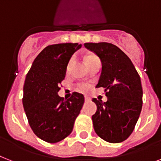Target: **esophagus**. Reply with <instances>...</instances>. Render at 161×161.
Segmentation results:
<instances>
[{
    "label": "esophagus",
    "mask_w": 161,
    "mask_h": 161,
    "mask_svg": "<svg viewBox=\"0 0 161 161\" xmlns=\"http://www.w3.org/2000/svg\"><path fill=\"white\" fill-rule=\"evenodd\" d=\"M90 101V97H88L87 96H85V102H89Z\"/></svg>",
    "instance_id": "esophagus-1"
}]
</instances>
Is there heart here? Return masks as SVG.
<instances>
[{"label": "heart", "mask_w": 161, "mask_h": 161, "mask_svg": "<svg viewBox=\"0 0 161 161\" xmlns=\"http://www.w3.org/2000/svg\"><path fill=\"white\" fill-rule=\"evenodd\" d=\"M96 58H97L95 54H87V55L86 56V58H85V63L89 62V61H91V60L96 59ZM86 87H87L86 85H81L80 86L81 89H85Z\"/></svg>", "instance_id": "b5f03b06"}]
</instances>
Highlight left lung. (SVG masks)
Listing matches in <instances>:
<instances>
[{
	"label": "left lung",
	"mask_w": 161,
	"mask_h": 161,
	"mask_svg": "<svg viewBox=\"0 0 161 161\" xmlns=\"http://www.w3.org/2000/svg\"><path fill=\"white\" fill-rule=\"evenodd\" d=\"M98 56L102 72L96 87H104L108 101L92 98L97 112L92 115L95 132L110 143H119L132 133L142 108V82L132 62L110 43H85Z\"/></svg>",
	"instance_id": "1"
}]
</instances>
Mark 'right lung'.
I'll list each match as a JSON object with an SVG mask.
<instances>
[{
    "instance_id": "obj_1",
    "label": "right lung",
    "mask_w": 161,
    "mask_h": 161,
    "mask_svg": "<svg viewBox=\"0 0 161 161\" xmlns=\"http://www.w3.org/2000/svg\"><path fill=\"white\" fill-rule=\"evenodd\" d=\"M81 47L77 43L47 46L26 75L22 100L25 112L34 133L44 142L56 143L70 135L83 108V94L74 92L65 101L58 94L69 60Z\"/></svg>"
}]
</instances>
